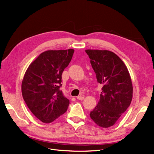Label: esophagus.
Wrapping results in <instances>:
<instances>
[{
  "mask_svg": "<svg viewBox=\"0 0 154 154\" xmlns=\"http://www.w3.org/2000/svg\"><path fill=\"white\" fill-rule=\"evenodd\" d=\"M77 99H78V100H83L84 99V97L83 96H78L77 97Z\"/></svg>",
  "mask_w": 154,
  "mask_h": 154,
  "instance_id": "34e87169",
  "label": "esophagus"
}]
</instances>
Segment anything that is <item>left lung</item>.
<instances>
[{"label":"left lung","instance_id":"left-lung-1","mask_svg":"<svg viewBox=\"0 0 154 154\" xmlns=\"http://www.w3.org/2000/svg\"><path fill=\"white\" fill-rule=\"evenodd\" d=\"M102 92L97 105L90 113L97 125H114L131 102L133 85L126 66L115 53L106 50H86Z\"/></svg>","mask_w":154,"mask_h":154}]
</instances>
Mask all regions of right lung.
<instances>
[{
  "label": "right lung",
  "instance_id": "add662e5",
  "mask_svg": "<svg viewBox=\"0 0 154 154\" xmlns=\"http://www.w3.org/2000/svg\"><path fill=\"white\" fill-rule=\"evenodd\" d=\"M74 50H47L26 70L21 91L28 108L40 121L50 123L67 110L69 100L60 89L62 74L71 61Z\"/></svg>",
  "mask_w": 154,
  "mask_h": 154
}]
</instances>
